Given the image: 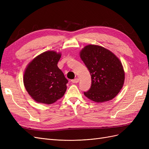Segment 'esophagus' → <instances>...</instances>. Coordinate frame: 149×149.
Returning <instances> with one entry per match:
<instances>
[{
	"label": "esophagus",
	"mask_w": 149,
	"mask_h": 149,
	"mask_svg": "<svg viewBox=\"0 0 149 149\" xmlns=\"http://www.w3.org/2000/svg\"><path fill=\"white\" fill-rule=\"evenodd\" d=\"M71 82L73 83H77L79 82V79L78 78H75L74 79H72Z\"/></svg>",
	"instance_id": "1"
}]
</instances>
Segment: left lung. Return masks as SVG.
Instances as JSON below:
<instances>
[{
	"label": "left lung",
	"mask_w": 149,
	"mask_h": 149,
	"mask_svg": "<svg viewBox=\"0 0 149 149\" xmlns=\"http://www.w3.org/2000/svg\"><path fill=\"white\" fill-rule=\"evenodd\" d=\"M80 56L91 76V85L84 92L96 102L111 100L123 88L124 71L115 55L100 46L89 45L80 52Z\"/></svg>",
	"instance_id": "8db88e82"
}]
</instances>
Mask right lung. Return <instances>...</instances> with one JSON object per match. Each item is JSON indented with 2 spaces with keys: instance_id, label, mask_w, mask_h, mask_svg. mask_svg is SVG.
<instances>
[{
  "instance_id": "right-lung-1",
  "label": "right lung",
  "mask_w": 149,
  "mask_h": 149,
  "mask_svg": "<svg viewBox=\"0 0 149 149\" xmlns=\"http://www.w3.org/2000/svg\"><path fill=\"white\" fill-rule=\"evenodd\" d=\"M60 53L48 51L31 61L26 68L24 83L30 96L37 102L50 104L64 95L68 81L57 64Z\"/></svg>"
}]
</instances>
